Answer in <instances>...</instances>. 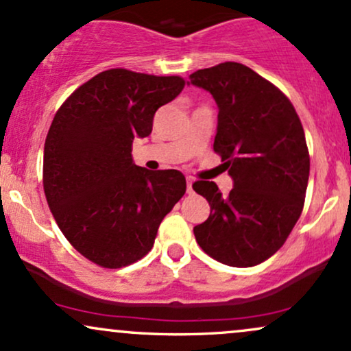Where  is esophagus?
Here are the masks:
<instances>
[{
  "instance_id": "1",
  "label": "esophagus",
  "mask_w": 351,
  "mask_h": 351,
  "mask_svg": "<svg viewBox=\"0 0 351 351\" xmlns=\"http://www.w3.org/2000/svg\"><path fill=\"white\" fill-rule=\"evenodd\" d=\"M186 191L189 193V195L193 193V178H189V176L186 178Z\"/></svg>"
}]
</instances>
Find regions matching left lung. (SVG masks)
Listing matches in <instances>:
<instances>
[{"mask_svg": "<svg viewBox=\"0 0 351 351\" xmlns=\"http://www.w3.org/2000/svg\"><path fill=\"white\" fill-rule=\"evenodd\" d=\"M189 80L216 100L213 148L232 178L229 195L213 181L193 184L211 206L193 229L196 243L226 265H257L279 251L304 208L310 158L300 119L279 88L244 64H217Z\"/></svg>", "mask_w": 351, "mask_h": 351, "instance_id": "left-lung-1", "label": "left lung"}]
</instances>
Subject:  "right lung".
<instances>
[{"label":"right lung","instance_id":"obj_1","mask_svg":"<svg viewBox=\"0 0 351 351\" xmlns=\"http://www.w3.org/2000/svg\"><path fill=\"white\" fill-rule=\"evenodd\" d=\"M183 87L178 75L104 71L72 92L52 120L44 193L62 234L92 263L119 269L147 256L186 191L181 171H150L132 160L134 138L152 134L155 112Z\"/></svg>","mask_w":351,"mask_h":351}]
</instances>
